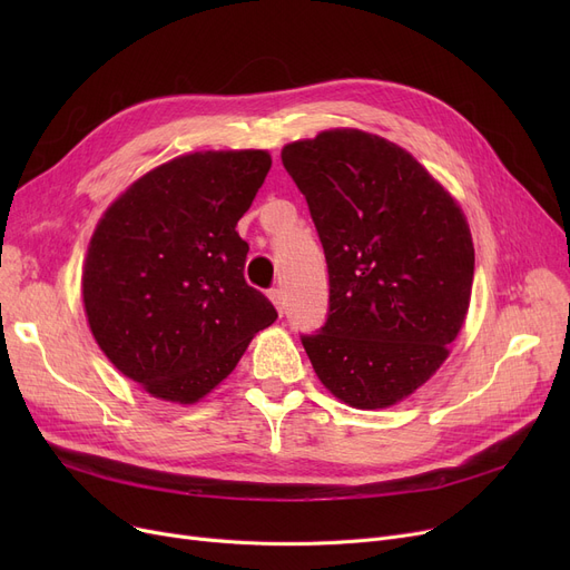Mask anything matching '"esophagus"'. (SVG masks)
<instances>
[{"label":"esophagus","instance_id":"34e87169","mask_svg":"<svg viewBox=\"0 0 570 570\" xmlns=\"http://www.w3.org/2000/svg\"><path fill=\"white\" fill-rule=\"evenodd\" d=\"M269 301L275 303V307H277V312L279 314H284V293H282V288H269Z\"/></svg>","mask_w":570,"mask_h":570}]
</instances>
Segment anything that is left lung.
<instances>
[{
	"mask_svg": "<svg viewBox=\"0 0 570 570\" xmlns=\"http://www.w3.org/2000/svg\"><path fill=\"white\" fill-rule=\"evenodd\" d=\"M327 263L331 301L301 335L321 383L355 409L391 406L445 361L464 323L473 243L460 205L395 142L333 129L282 149Z\"/></svg>",
	"mask_w": 570,
	"mask_h": 570,
	"instance_id": "obj_1",
	"label": "left lung"
}]
</instances>
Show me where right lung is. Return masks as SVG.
<instances>
[{
    "mask_svg": "<svg viewBox=\"0 0 570 570\" xmlns=\"http://www.w3.org/2000/svg\"><path fill=\"white\" fill-rule=\"evenodd\" d=\"M273 166L263 149L196 153L142 175L99 222L82 269L89 327L149 395L191 404L277 309L245 282L235 226Z\"/></svg>",
    "mask_w": 570,
    "mask_h": 570,
    "instance_id": "right-lung-1",
    "label": "right lung"
}]
</instances>
